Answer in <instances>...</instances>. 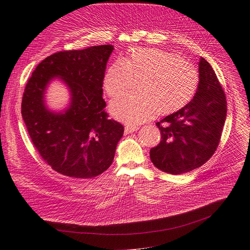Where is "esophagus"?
<instances>
[{"label":"esophagus","mask_w":250,"mask_h":250,"mask_svg":"<svg viewBox=\"0 0 250 250\" xmlns=\"http://www.w3.org/2000/svg\"><path fill=\"white\" fill-rule=\"evenodd\" d=\"M138 129H139V126H137V125H125V133L126 135H128V134H132V133L136 132V130H138Z\"/></svg>","instance_id":"obj_1"}]
</instances>
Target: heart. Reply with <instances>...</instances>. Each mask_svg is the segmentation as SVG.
Returning a JSON list of instances; mask_svg holds the SVG:
<instances>
[{
    "label": "heart",
    "mask_w": 250,
    "mask_h": 250,
    "mask_svg": "<svg viewBox=\"0 0 250 250\" xmlns=\"http://www.w3.org/2000/svg\"><path fill=\"white\" fill-rule=\"evenodd\" d=\"M138 79L136 93L114 98L111 113L126 124L138 125L160 115L171 114L188 105L199 87L194 65L166 50L156 47L130 49L124 59L115 60L105 72L103 88L114 97Z\"/></svg>",
    "instance_id": "b5f03b06"
}]
</instances>
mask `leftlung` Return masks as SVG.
<instances>
[{
  "instance_id": "left-lung-1",
  "label": "left lung",
  "mask_w": 250,
  "mask_h": 250,
  "mask_svg": "<svg viewBox=\"0 0 250 250\" xmlns=\"http://www.w3.org/2000/svg\"><path fill=\"white\" fill-rule=\"evenodd\" d=\"M199 73V87L192 100L156 124L161 142L150 150V158L166 173L177 175L201 167L219 145L227 114L226 96L204 58L200 60Z\"/></svg>"
}]
</instances>
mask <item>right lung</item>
Returning a JSON list of instances; mask_svg holds the SVG:
<instances>
[{
    "instance_id": "obj_1",
    "label": "right lung",
    "mask_w": 250,
    "mask_h": 250,
    "mask_svg": "<svg viewBox=\"0 0 250 250\" xmlns=\"http://www.w3.org/2000/svg\"><path fill=\"white\" fill-rule=\"evenodd\" d=\"M110 44L64 50L39 62L26 84L21 113L34 147L55 171L75 178L95 177L111 165L124 125L108 120L103 78ZM61 77L71 93L62 113L45 105L47 85Z\"/></svg>"
}]
</instances>
